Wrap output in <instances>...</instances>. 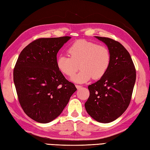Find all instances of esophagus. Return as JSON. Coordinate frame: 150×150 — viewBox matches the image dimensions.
Here are the masks:
<instances>
[{"label":"esophagus","mask_w":150,"mask_h":150,"mask_svg":"<svg viewBox=\"0 0 150 150\" xmlns=\"http://www.w3.org/2000/svg\"><path fill=\"white\" fill-rule=\"evenodd\" d=\"M76 86V88H77V90H79V89L80 88H81V87H82V86H80V85H76L75 86Z\"/></svg>","instance_id":"34e87169"}]
</instances>
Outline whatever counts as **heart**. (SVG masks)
Returning a JSON list of instances; mask_svg holds the SVG:
<instances>
[{
  "mask_svg": "<svg viewBox=\"0 0 150 150\" xmlns=\"http://www.w3.org/2000/svg\"><path fill=\"white\" fill-rule=\"evenodd\" d=\"M70 57L60 55L57 60L59 70L67 76H71L79 68L78 74L71 78L77 83H84L92 77L97 80L106 74L111 62V55L106 46L84 39H80L69 47Z\"/></svg>",
  "mask_w": 150,
  "mask_h": 150,
  "instance_id": "b5f03b06",
  "label": "heart"
}]
</instances>
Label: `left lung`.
Segmentation results:
<instances>
[{"label": "left lung", "mask_w": 150, "mask_h": 150, "mask_svg": "<svg viewBox=\"0 0 150 150\" xmlns=\"http://www.w3.org/2000/svg\"><path fill=\"white\" fill-rule=\"evenodd\" d=\"M107 46L111 55L109 68L103 77L90 85V97L84 104L94 120L109 123L128 108L136 80V71L129 52L110 38L96 37Z\"/></svg>", "instance_id": "left-lung-1"}]
</instances>
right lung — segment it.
Returning <instances> with one entry per match:
<instances>
[{"instance_id":"obj_1","label":"right lung","mask_w":150,"mask_h":150,"mask_svg":"<svg viewBox=\"0 0 150 150\" xmlns=\"http://www.w3.org/2000/svg\"><path fill=\"white\" fill-rule=\"evenodd\" d=\"M71 37L42 38L24 47L13 70V81L21 106L36 122L55 119L77 90L57 67V54Z\"/></svg>"}]
</instances>
